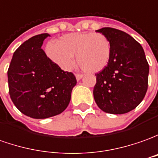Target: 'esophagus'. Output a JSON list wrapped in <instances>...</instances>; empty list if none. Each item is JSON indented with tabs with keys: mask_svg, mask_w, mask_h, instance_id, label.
<instances>
[{
	"mask_svg": "<svg viewBox=\"0 0 158 158\" xmlns=\"http://www.w3.org/2000/svg\"><path fill=\"white\" fill-rule=\"evenodd\" d=\"M75 77H76V79H77V80H80V79L83 78V75L82 74H75Z\"/></svg>",
	"mask_w": 158,
	"mask_h": 158,
	"instance_id": "obj_1",
	"label": "esophagus"
}]
</instances>
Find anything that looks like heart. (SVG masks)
I'll list each match as a JSON object with an SVG mask.
<instances>
[{"mask_svg": "<svg viewBox=\"0 0 158 158\" xmlns=\"http://www.w3.org/2000/svg\"><path fill=\"white\" fill-rule=\"evenodd\" d=\"M49 58L64 70L74 65L73 55L85 72L95 73L106 68L111 54V46L106 35L94 33H74L64 35L57 43L47 47Z\"/></svg>", "mask_w": 158, "mask_h": 158, "instance_id": "b5f03b06", "label": "heart"}]
</instances>
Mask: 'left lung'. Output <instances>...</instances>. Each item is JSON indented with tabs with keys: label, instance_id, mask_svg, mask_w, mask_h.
<instances>
[{
	"label": "left lung",
	"instance_id": "obj_1",
	"mask_svg": "<svg viewBox=\"0 0 158 158\" xmlns=\"http://www.w3.org/2000/svg\"><path fill=\"white\" fill-rule=\"evenodd\" d=\"M96 32L109 40L111 54L106 68L95 74V102L106 113H127L146 94L149 64L144 51L135 39L121 30L103 27Z\"/></svg>",
	"mask_w": 158,
	"mask_h": 158
}]
</instances>
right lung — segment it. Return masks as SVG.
Instances as JSON below:
<instances>
[{"mask_svg": "<svg viewBox=\"0 0 158 158\" xmlns=\"http://www.w3.org/2000/svg\"><path fill=\"white\" fill-rule=\"evenodd\" d=\"M48 36L38 34L21 44L14 52L7 71L13 103L20 112L37 119L63 112L77 84L74 75L61 70L41 48Z\"/></svg>", "mask_w": 158, "mask_h": 158, "instance_id": "add662e5", "label": "right lung"}]
</instances>
